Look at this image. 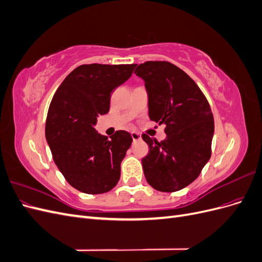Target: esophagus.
Listing matches in <instances>:
<instances>
[{"mask_svg":"<svg viewBox=\"0 0 262 262\" xmlns=\"http://www.w3.org/2000/svg\"><path fill=\"white\" fill-rule=\"evenodd\" d=\"M131 137H132L133 142H137V141H140V140H141V136H140L139 133H137V132H132V133H131Z\"/></svg>","mask_w":262,"mask_h":262,"instance_id":"esophagus-1","label":"esophagus"}]
</instances>
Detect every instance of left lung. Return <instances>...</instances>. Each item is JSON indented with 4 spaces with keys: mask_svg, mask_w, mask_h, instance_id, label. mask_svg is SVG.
<instances>
[{
    "mask_svg": "<svg viewBox=\"0 0 262 262\" xmlns=\"http://www.w3.org/2000/svg\"><path fill=\"white\" fill-rule=\"evenodd\" d=\"M134 73L145 82L149 119L166 124L162 142L142 136L149 147L142 160L144 176L158 191H178L198 178L211 157L210 105L192 78L169 62L147 61Z\"/></svg>",
    "mask_w": 262,
    "mask_h": 262,
    "instance_id": "obj_1",
    "label": "left lung"
}]
</instances>
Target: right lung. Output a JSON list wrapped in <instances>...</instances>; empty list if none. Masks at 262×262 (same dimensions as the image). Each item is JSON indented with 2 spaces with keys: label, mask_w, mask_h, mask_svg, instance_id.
Here are the masks:
<instances>
[{
  "label": "right lung",
  "mask_w": 262,
  "mask_h": 262,
  "mask_svg": "<svg viewBox=\"0 0 262 262\" xmlns=\"http://www.w3.org/2000/svg\"><path fill=\"white\" fill-rule=\"evenodd\" d=\"M136 64H83L61 83L51 100L46 139L53 161L78 191L105 193L120 179V165L132 143L117 131L108 139L95 129L97 117L109 112L110 94L129 80Z\"/></svg>",
  "instance_id": "obj_1"
}]
</instances>
